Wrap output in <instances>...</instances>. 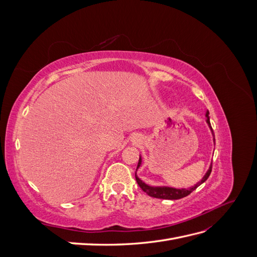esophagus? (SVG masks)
Masks as SVG:
<instances>
[{"instance_id":"34e87169","label":"esophagus","mask_w":257,"mask_h":257,"mask_svg":"<svg viewBox=\"0 0 257 257\" xmlns=\"http://www.w3.org/2000/svg\"><path fill=\"white\" fill-rule=\"evenodd\" d=\"M132 142H133V144H135V145H138L139 143H141V137H139L138 135H134L133 137H132Z\"/></svg>"}]
</instances>
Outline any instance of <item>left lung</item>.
Wrapping results in <instances>:
<instances>
[{"mask_svg":"<svg viewBox=\"0 0 257 257\" xmlns=\"http://www.w3.org/2000/svg\"><path fill=\"white\" fill-rule=\"evenodd\" d=\"M206 118H207L206 122L208 124L210 131H211V134H212V137H213V144L215 145L214 134H213V131H212V127H211V124H210V118H209V111L208 110L206 111ZM142 164H143V159H142V155H141V157H139V162H138V165H137L135 177H136V181H137L138 185L142 188V190L151 197L160 198V199H172V200L173 199H180V198L188 196L189 194H191L194 190L197 189L200 184H203L207 180V179L210 176V174H211V169H212V162H211V164H210L205 176L201 178V180L198 181L195 185H193V186H191V188H188V189H184V188L177 189V188H173V186H167V185H155L154 186V185H149V184L145 183L142 180V179H139V177L137 176V170H138L139 167L142 166Z\"/></svg>","mask_w":257,"mask_h":257,"instance_id":"8db88e82","label":"left lung"}]
</instances>
